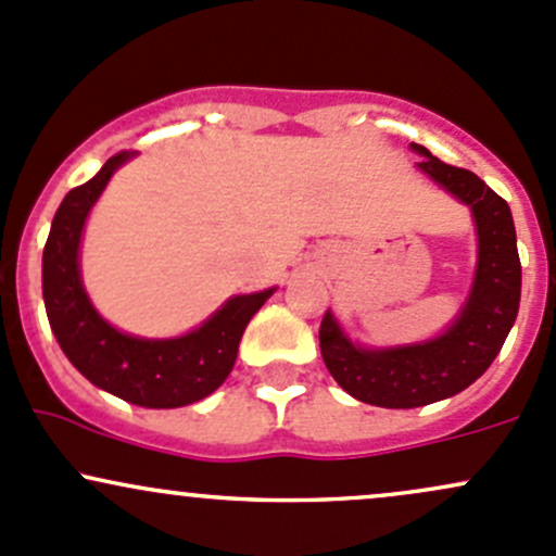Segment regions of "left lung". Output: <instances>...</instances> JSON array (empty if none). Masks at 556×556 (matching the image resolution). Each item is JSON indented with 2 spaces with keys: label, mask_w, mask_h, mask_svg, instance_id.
I'll return each mask as SVG.
<instances>
[{
  "label": "left lung",
  "mask_w": 556,
  "mask_h": 556,
  "mask_svg": "<svg viewBox=\"0 0 556 556\" xmlns=\"http://www.w3.org/2000/svg\"><path fill=\"white\" fill-rule=\"evenodd\" d=\"M410 149L424 160L418 170L471 210L477 268L469 298L445 332L402 346L354 343L330 308L319 327L323 359L338 386L354 400L391 410L431 405L475 383L504 346L522 293L517 231L506 200L475 173L445 165L418 143Z\"/></svg>",
  "instance_id": "8db88e82"
}]
</instances>
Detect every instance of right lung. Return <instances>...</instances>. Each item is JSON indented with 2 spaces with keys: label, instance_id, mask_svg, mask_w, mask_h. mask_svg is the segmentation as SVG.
<instances>
[{
  "label": "right lung",
  "instance_id": "add662e5",
  "mask_svg": "<svg viewBox=\"0 0 556 556\" xmlns=\"http://www.w3.org/2000/svg\"><path fill=\"white\" fill-rule=\"evenodd\" d=\"M132 156H111L63 197L45 244L42 295L52 336L87 381L132 405L167 410L204 400L229 378L244 327L277 288L233 295L200 327L175 338H140L106 323L81 285V233L111 175Z\"/></svg>",
  "mask_w": 556,
  "mask_h": 556
}]
</instances>
